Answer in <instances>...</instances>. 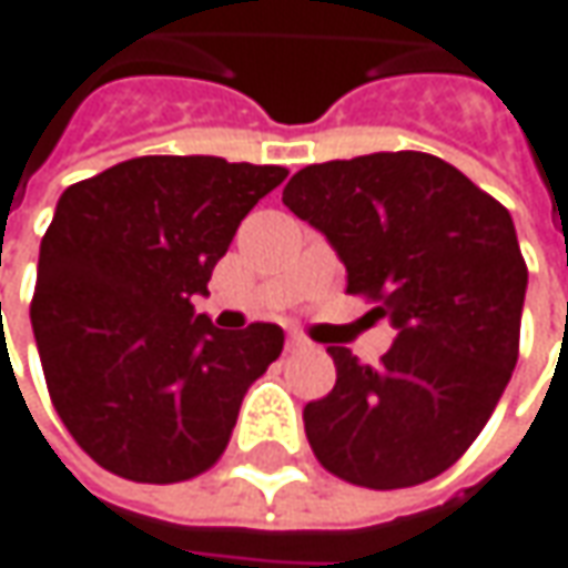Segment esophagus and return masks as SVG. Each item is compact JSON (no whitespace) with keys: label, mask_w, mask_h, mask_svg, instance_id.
Listing matches in <instances>:
<instances>
[{"label":"esophagus","mask_w":568,"mask_h":568,"mask_svg":"<svg viewBox=\"0 0 568 568\" xmlns=\"http://www.w3.org/2000/svg\"><path fill=\"white\" fill-rule=\"evenodd\" d=\"M285 346H288V353H302V349H311V343L302 336L298 331L288 333V339H285Z\"/></svg>","instance_id":"34e87169"}]
</instances>
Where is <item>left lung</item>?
Instances as JSON below:
<instances>
[{"label": "left lung", "mask_w": 568, "mask_h": 568, "mask_svg": "<svg viewBox=\"0 0 568 568\" xmlns=\"http://www.w3.org/2000/svg\"><path fill=\"white\" fill-rule=\"evenodd\" d=\"M283 203L331 241L346 292L378 302L397 331L378 365L327 346L336 384L305 407L311 452L368 489L438 477L480 435L518 362L528 266L511 215L426 152L308 164Z\"/></svg>", "instance_id": "8db88e82"}]
</instances>
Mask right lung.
Wrapping results in <instances>:
<instances>
[{"label":"right lung","instance_id":"add662e5","mask_svg":"<svg viewBox=\"0 0 568 568\" xmlns=\"http://www.w3.org/2000/svg\"><path fill=\"white\" fill-rule=\"evenodd\" d=\"M280 164L145 155L72 184L40 241L31 327L50 400L91 460L181 483L222 457L280 324L219 331L196 314L237 225Z\"/></svg>","mask_w":568,"mask_h":568}]
</instances>
